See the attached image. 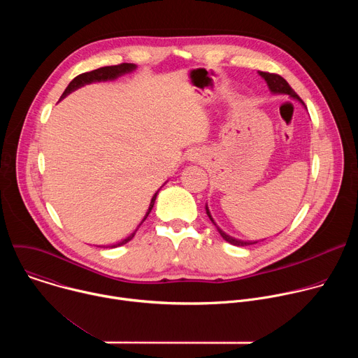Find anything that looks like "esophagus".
I'll list each match as a JSON object with an SVG mask.
<instances>
[{"label":"esophagus","mask_w":358,"mask_h":358,"mask_svg":"<svg viewBox=\"0 0 358 358\" xmlns=\"http://www.w3.org/2000/svg\"><path fill=\"white\" fill-rule=\"evenodd\" d=\"M202 159V151L199 148H191L187 151V160L196 163L198 160Z\"/></svg>","instance_id":"obj_1"}]
</instances>
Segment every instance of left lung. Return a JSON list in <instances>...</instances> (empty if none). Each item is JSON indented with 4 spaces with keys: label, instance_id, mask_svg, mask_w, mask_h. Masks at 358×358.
Instances as JSON below:
<instances>
[{
    "label": "left lung",
    "instance_id": "obj_1",
    "mask_svg": "<svg viewBox=\"0 0 358 358\" xmlns=\"http://www.w3.org/2000/svg\"><path fill=\"white\" fill-rule=\"evenodd\" d=\"M258 73H259V76H261L262 79H265V82H266L269 90H271V93H273V94H289L292 99H294V100L299 101V103H301L303 108L306 109V106H304V103H303V100L296 94V92L290 87V85H289L282 76L275 75V73H268V72H258ZM306 110H308V109H306ZM206 211H207L208 218L211 220V222L215 225L217 231L220 232V235H221L227 242H229L231 245H235V246H248V245H253V243H258V242H259V241H242V239L234 238L232 235L227 234L225 231H222V229L217 225V222L214 221V218H213V215H211V213H210L208 203H206Z\"/></svg>",
    "mask_w": 358,
    "mask_h": 358
}]
</instances>
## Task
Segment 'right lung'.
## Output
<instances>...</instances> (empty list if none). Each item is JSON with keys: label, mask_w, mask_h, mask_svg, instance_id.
<instances>
[{"label": "right lung", "mask_w": 358, "mask_h": 358, "mask_svg": "<svg viewBox=\"0 0 358 358\" xmlns=\"http://www.w3.org/2000/svg\"><path fill=\"white\" fill-rule=\"evenodd\" d=\"M136 69H137V65H134V64H122V65H115V66H103V68L94 69V71H92V72L82 73V75L76 76V78H75V79L68 85V87L65 89V92L62 93V96H61V99H59V100L65 99L69 93L75 92L76 89H79V87H82V86H85V85L94 83V82H108V80H115V79H117V78H120V76H123V75H127V73L134 72ZM164 184H166V182H164ZM164 184H163V185H164ZM163 185H162V187H163ZM162 187H160V188H162ZM160 188L156 191V194H155V195H152V198H151V201H150L148 210L145 211V214H144L143 220L140 221V224L137 225V228H136L131 234H129L127 236H124L123 239H120L119 242L113 243V245H112V248L122 246V245H124V243H127L129 241H131V239H133V236L136 235V232H137L138 227L145 221V218H147V217H148V214L151 213L152 207H155V202H156V198H157V194H159Z\"/></svg>", "instance_id": "right-lung-1"}]
</instances>
